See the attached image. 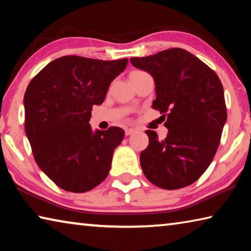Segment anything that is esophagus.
Wrapping results in <instances>:
<instances>
[{"label":"esophagus","mask_w":251,"mask_h":251,"mask_svg":"<svg viewBox=\"0 0 251 251\" xmlns=\"http://www.w3.org/2000/svg\"><path fill=\"white\" fill-rule=\"evenodd\" d=\"M134 131H135V128H131V127H130V128H126V129H125V134H126L127 136H129V135L133 134Z\"/></svg>","instance_id":"esophagus-1"}]
</instances>
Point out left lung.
Segmentation results:
<instances>
[{
	"label": "left lung",
	"mask_w": 251,
	"mask_h": 251,
	"mask_svg": "<svg viewBox=\"0 0 251 251\" xmlns=\"http://www.w3.org/2000/svg\"><path fill=\"white\" fill-rule=\"evenodd\" d=\"M130 63L152 76V108L167 115L166 138L145 131L150 144L141 152L144 175L163 189L192 185L214 159L227 121L222 82L209 66L182 49L133 57Z\"/></svg>",
	"instance_id": "obj_1"
}]
</instances>
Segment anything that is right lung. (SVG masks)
I'll list each match as a JSON object with an SVG mask.
<instances>
[{
    "label": "right lung",
    "instance_id": "1",
    "mask_svg": "<svg viewBox=\"0 0 251 251\" xmlns=\"http://www.w3.org/2000/svg\"><path fill=\"white\" fill-rule=\"evenodd\" d=\"M127 63L69 55L49 63L29 82L25 134L36 164L62 189L85 193L107 177L125 133L114 126L93 133L91 114Z\"/></svg>",
    "mask_w": 251,
    "mask_h": 251
}]
</instances>
